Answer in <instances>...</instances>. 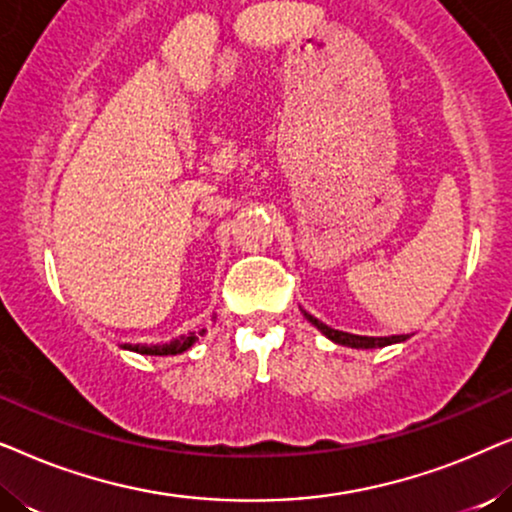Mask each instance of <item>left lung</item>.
<instances>
[{
    "instance_id": "left-lung-1",
    "label": "left lung",
    "mask_w": 512,
    "mask_h": 512,
    "mask_svg": "<svg viewBox=\"0 0 512 512\" xmlns=\"http://www.w3.org/2000/svg\"><path fill=\"white\" fill-rule=\"evenodd\" d=\"M303 317L310 321L312 326H317L321 333L326 335L328 340L335 342V345H342V347H352V349H377V347H387V345H394V342H403L408 340V335H389V338H370V335H354V333H342V331H335V328L321 324L317 317H312L310 312L303 310Z\"/></svg>"
}]
</instances>
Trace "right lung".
Instances as JSON below:
<instances>
[{
	"mask_svg": "<svg viewBox=\"0 0 512 512\" xmlns=\"http://www.w3.org/2000/svg\"><path fill=\"white\" fill-rule=\"evenodd\" d=\"M207 331L202 328L200 333H188V335H181V338H174L170 342H165V345H121V349H130V352H137V354H146V356H174V354H181L186 352V349H191L195 342H198L200 335H205Z\"/></svg>",
	"mask_w": 512,
	"mask_h": 512,
	"instance_id": "add662e5",
	"label": "right lung"
}]
</instances>
